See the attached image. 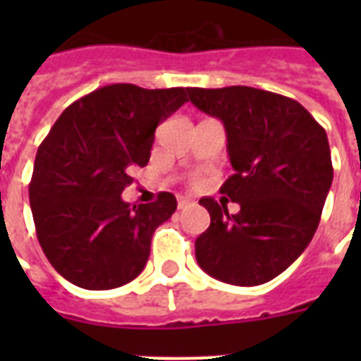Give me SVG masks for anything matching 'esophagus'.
Here are the masks:
<instances>
[{
  "label": "esophagus",
  "instance_id": "obj_1",
  "mask_svg": "<svg viewBox=\"0 0 361 361\" xmlns=\"http://www.w3.org/2000/svg\"><path fill=\"white\" fill-rule=\"evenodd\" d=\"M191 202H192V200L189 197H178V208H180V209L187 208V206H189Z\"/></svg>",
  "mask_w": 361,
  "mask_h": 361
}]
</instances>
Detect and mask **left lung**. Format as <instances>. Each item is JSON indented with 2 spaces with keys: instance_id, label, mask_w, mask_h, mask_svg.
<instances>
[{
  "instance_id": "8db88e82",
  "label": "left lung",
  "mask_w": 361,
  "mask_h": 361,
  "mask_svg": "<svg viewBox=\"0 0 361 361\" xmlns=\"http://www.w3.org/2000/svg\"><path fill=\"white\" fill-rule=\"evenodd\" d=\"M198 110L219 118L234 174L200 198L212 223L195 241L198 266L215 279L257 286L283 274L313 240L334 180L326 130L294 99L249 86L189 87Z\"/></svg>"
}]
</instances>
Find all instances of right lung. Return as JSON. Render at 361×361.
Segmentation results:
<instances>
[{
  "instance_id": "obj_1",
  "label": "right lung",
  "mask_w": 361,
  "mask_h": 361,
  "mask_svg": "<svg viewBox=\"0 0 361 361\" xmlns=\"http://www.w3.org/2000/svg\"><path fill=\"white\" fill-rule=\"evenodd\" d=\"M189 87H99L63 110L37 149L30 204L42 251L61 277L110 290L140 275L155 228L176 197L130 206L121 192L149 161L155 129L187 103Z\"/></svg>"
}]
</instances>
